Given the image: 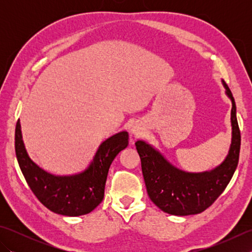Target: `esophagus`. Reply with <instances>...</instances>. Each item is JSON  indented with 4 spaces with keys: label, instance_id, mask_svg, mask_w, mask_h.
<instances>
[{
    "label": "esophagus",
    "instance_id": "1",
    "mask_svg": "<svg viewBox=\"0 0 252 252\" xmlns=\"http://www.w3.org/2000/svg\"><path fill=\"white\" fill-rule=\"evenodd\" d=\"M132 133L133 134H134L135 136H138V135H141L142 134V127H140V126H134L132 127Z\"/></svg>",
    "mask_w": 252,
    "mask_h": 252
}]
</instances>
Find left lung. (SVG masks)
I'll use <instances>...</instances> for the list:
<instances>
[{"label": "left lung", "instance_id": "left-lung-1", "mask_svg": "<svg viewBox=\"0 0 252 252\" xmlns=\"http://www.w3.org/2000/svg\"><path fill=\"white\" fill-rule=\"evenodd\" d=\"M223 84L228 97L232 99L233 137L227 157L218 168L210 172L187 173L174 168L145 142L135 143L148 196L155 205L169 215L189 216L205 211L226 189L237 168L240 130L236 118V105L227 84L224 81Z\"/></svg>", "mask_w": 252, "mask_h": 252}]
</instances>
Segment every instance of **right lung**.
Masks as SVG:
<instances>
[{"mask_svg": "<svg viewBox=\"0 0 252 252\" xmlns=\"http://www.w3.org/2000/svg\"><path fill=\"white\" fill-rule=\"evenodd\" d=\"M127 138L125 131L109 137L99 146L89 169L71 176L50 174L32 161L21 140L19 120L15 129V152L27 184L42 205L58 215L77 217L93 211L103 200L109 167L127 146Z\"/></svg>", "mask_w": 252, "mask_h": 252, "instance_id": "obj_1", "label": "right lung"}]
</instances>
